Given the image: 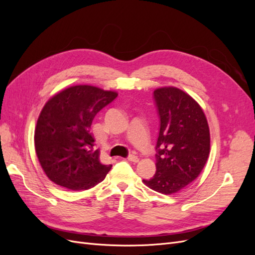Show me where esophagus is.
<instances>
[{"label":"esophagus","instance_id":"esophagus-1","mask_svg":"<svg viewBox=\"0 0 255 255\" xmlns=\"http://www.w3.org/2000/svg\"><path fill=\"white\" fill-rule=\"evenodd\" d=\"M128 160H129V161H133V163H137L138 160H139V158H138V156H136V155H128Z\"/></svg>","mask_w":255,"mask_h":255}]
</instances>
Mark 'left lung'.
<instances>
[{
    "label": "left lung",
    "mask_w": 255,
    "mask_h": 255,
    "mask_svg": "<svg viewBox=\"0 0 255 255\" xmlns=\"http://www.w3.org/2000/svg\"><path fill=\"white\" fill-rule=\"evenodd\" d=\"M158 117L156 171L143 183L160 194L172 195L195 181L210 155V128L200 105L175 87L153 92Z\"/></svg>",
    "instance_id": "left-lung-1"
}]
</instances>
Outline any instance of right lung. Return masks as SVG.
<instances>
[{"label":"right lung","instance_id":"right-lung-1","mask_svg":"<svg viewBox=\"0 0 255 255\" xmlns=\"http://www.w3.org/2000/svg\"><path fill=\"white\" fill-rule=\"evenodd\" d=\"M117 96V92L79 85L45 103L35 128V149L52 182L70 190H86L105 179L112 165L100 161L90 127L96 115Z\"/></svg>","mask_w":255,"mask_h":255}]
</instances>
